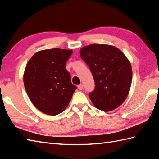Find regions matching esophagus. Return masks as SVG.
<instances>
[{
  "mask_svg": "<svg viewBox=\"0 0 159 159\" xmlns=\"http://www.w3.org/2000/svg\"><path fill=\"white\" fill-rule=\"evenodd\" d=\"M78 88H79V90H83V85H82V84H80V85H78Z\"/></svg>",
  "mask_w": 159,
  "mask_h": 159,
  "instance_id": "obj_1",
  "label": "esophagus"
}]
</instances>
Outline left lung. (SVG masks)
I'll use <instances>...</instances> for the list:
<instances>
[{
  "instance_id": "left-lung-1",
  "label": "left lung",
  "mask_w": 159,
  "mask_h": 159,
  "mask_svg": "<svg viewBox=\"0 0 159 159\" xmlns=\"http://www.w3.org/2000/svg\"><path fill=\"white\" fill-rule=\"evenodd\" d=\"M80 55L95 82V89L89 94L93 105L103 111L117 109L130 91L133 72L129 61L120 49L106 44L85 46Z\"/></svg>"
}]
</instances>
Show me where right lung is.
Listing matches in <instances>:
<instances>
[{
    "instance_id": "obj_1",
    "label": "right lung",
    "mask_w": 159,
    "mask_h": 159,
    "mask_svg": "<svg viewBox=\"0 0 159 159\" xmlns=\"http://www.w3.org/2000/svg\"><path fill=\"white\" fill-rule=\"evenodd\" d=\"M72 50L60 48L43 50L33 55L26 64L24 85L32 103L50 116L66 109L76 87L71 83L66 69Z\"/></svg>"
}]
</instances>
